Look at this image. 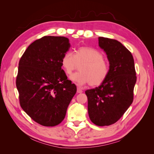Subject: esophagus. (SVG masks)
Here are the masks:
<instances>
[{
	"label": "esophagus",
	"mask_w": 154,
	"mask_h": 154,
	"mask_svg": "<svg viewBox=\"0 0 154 154\" xmlns=\"http://www.w3.org/2000/svg\"><path fill=\"white\" fill-rule=\"evenodd\" d=\"M77 92V93H83V90L81 89H80V88L78 87Z\"/></svg>",
	"instance_id": "esophagus-1"
}]
</instances>
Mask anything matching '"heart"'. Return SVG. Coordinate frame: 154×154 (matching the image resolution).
Wrapping results in <instances>:
<instances>
[{"label":"heart","mask_w":154,"mask_h":154,"mask_svg":"<svg viewBox=\"0 0 154 154\" xmlns=\"http://www.w3.org/2000/svg\"><path fill=\"white\" fill-rule=\"evenodd\" d=\"M80 72L73 74L71 79L79 86L89 84L98 86L106 80L109 73V65L104 60L103 54L95 48L87 46L80 47L73 55L70 51L65 53L61 63L67 75H70L77 68Z\"/></svg>","instance_id":"heart-1"}]
</instances>
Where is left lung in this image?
<instances>
[{"label":"left lung","mask_w":154,"mask_h":154,"mask_svg":"<svg viewBox=\"0 0 154 154\" xmlns=\"http://www.w3.org/2000/svg\"><path fill=\"white\" fill-rule=\"evenodd\" d=\"M99 45L107 55L109 73L99 87L85 94L90 120L104 126L116 122L131 105L136 73L131 52L120 42L99 37Z\"/></svg>","instance_id":"left-lung-1"}]
</instances>
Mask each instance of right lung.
Masks as SVG:
<instances>
[{"mask_svg":"<svg viewBox=\"0 0 154 154\" xmlns=\"http://www.w3.org/2000/svg\"><path fill=\"white\" fill-rule=\"evenodd\" d=\"M63 36H44L32 43L18 64L16 85L22 109L44 126L60 124L77 92L61 60L70 48Z\"/></svg>","mask_w":154,"mask_h":154,"instance_id":"right-lung-1","label":"right lung"}]
</instances>
